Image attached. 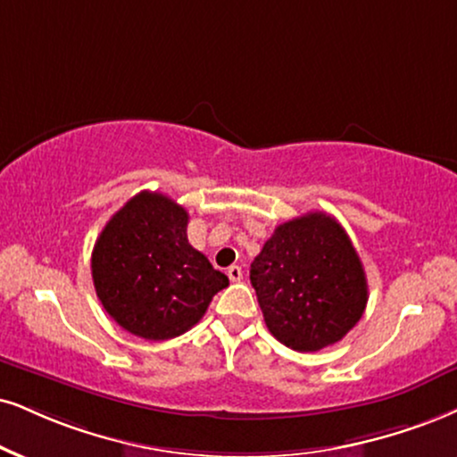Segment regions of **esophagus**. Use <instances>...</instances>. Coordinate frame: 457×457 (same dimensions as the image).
Instances as JSON below:
<instances>
[{"mask_svg": "<svg viewBox=\"0 0 457 457\" xmlns=\"http://www.w3.org/2000/svg\"><path fill=\"white\" fill-rule=\"evenodd\" d=\"M227 275H228L230 281H241V279H244V271H241L239 264H233V267H228L227 269Z\"/></svg>", "mask_w": 457, "mask_h": 457, "instance_id": "esophagus-1", "label": "esophagus"}]
</instances>
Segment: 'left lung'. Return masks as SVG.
Here are the masks:
<instances>
[{
	"instance_id": "obj_1",
	"label": "left lung",
	"mask_w": 457,
	"mask_h": 457,
	"mask_svg": "<svg viewBox=\"0 0 457 457\" xmlns=\"http://www.w3.org/2000/svg\"><path fill=\"white\" fill-rule=\"evenodd\" d=\"M250 281L267 328L295 352L341 341L369 301L356 247L324 212L279 224L252 262Z\"/></svg>"
}]
</instances>
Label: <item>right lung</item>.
<instances>
[{"mask_svg": "<svg viewBox=\"0 0 457 457\" xmlns=\"http://www.w3.org/2000/svg\"><path fill=\"white\" fill-rule=\"evenodd\" d=\"M188 212L161 193L135 195L101 230L91 269L97 296L118 326L148 341L184 335L228 278L186 237Z\"/></svg>", "mask_w": 457, "mask_h": 457, "instance_id": "obj_1", "label": "right lung"}]
</instances>
